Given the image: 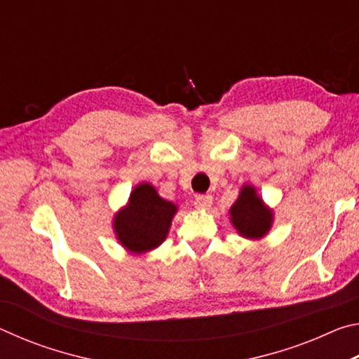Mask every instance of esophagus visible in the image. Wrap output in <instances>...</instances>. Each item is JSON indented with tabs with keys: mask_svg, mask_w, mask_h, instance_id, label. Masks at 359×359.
<instances>
[{
	"mask_svg": "<svg viewBox=\"0 0 359 359\" xmlns=\"http://www.w3.org/2000/svg\"><path fill=\"white\" fill-rule=\"evenodd\" d=\"M194 205L199 210H205L212 205V196L210 194H198L196 199H194Z\"/></svg>",
	"mask_w": 359,
	"mask_h": 359,
	"instance_id": "obj_1",
	"label": "esophagus"
}]
</instances>
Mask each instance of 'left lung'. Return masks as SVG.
<instances>
[{"mask_svg":"<svg viewBox=\"0 0 359 359\" xmlns=\"http://www.w3.org/2000/svg\"><path fill=\"white\" fill-rule=\"evenodd\" d=\"M229 222L242 238L259 241L269 234L274 223V210L264 204L257 188L252 184H244L229 209Z\"/></svg>","mask_w":359,"mask_h":359,"instance_id":"obj_1","label":"left lung"}]
</instances>
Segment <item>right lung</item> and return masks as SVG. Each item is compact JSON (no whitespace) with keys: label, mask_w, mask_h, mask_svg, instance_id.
I'll use <instances>...</instances> for the list:
<instances>
[{"label":"right lung","mask_w":359,"mask_h":359,"mask_svg":"<svg viewBox=\"0 0 359 359\" xmlns=\"http://www.w3.org/2000/svg\"><path fill=\"white\" fill-rule=\"evenodd\" d=\"M179 208L161 198L149 182L133 188L128 203L112 218L115 239L133 255L155 250L168 238L172 218Z\"/></svg>","instance_id":"1"}]
</instances>
